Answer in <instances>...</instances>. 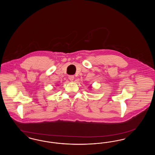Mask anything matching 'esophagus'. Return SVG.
Here are the masks:
<instances>
[{"instance_id": "obj_1", "label": "esophagus", "mask_w": 155, "mask_h": 155, "mask_svg": "<svg viewBox=\"0 0 155 155\" xmlns=\"http://www.w3.org/2000/svg\"><path fill=\"white\" fill-rule=\"evenodd\" d=\"M68 78H69L70 80L71 81H73L74 80V75H69Z\"/></svg>"}]
</instances>
